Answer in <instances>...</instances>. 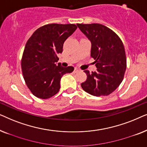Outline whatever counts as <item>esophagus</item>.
<instances>
[{
    "instance_id": "1",
    "label": "esophagus",
    "mask_w": 147,
    "mask_h": 147,
    "mask_svg": "<svg viewBox=\"0 0 147 147\" xmlns=\"http://www.w3.org/2000/svg\"><path fill=\"white\" fill-rule=\"evenodd\" d=\"M79 71H80V70L78 69V68H76V67L75 69H74V73H77V72H78Z\"/></svg>"
}]
</instances>
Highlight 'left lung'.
<instances>
[{
	"label": "left lung",
	"instance_id": "8db88e82",
	"mask_svg": "<svg viewBox=\"0 0 147 147\" xmlns=\"http://www.w3.org/2000/svg\"><path fill=\"white\" fill-rule=\"evenodd\" d=\"M77 25L91 42V57L97 67L92 73L84 71L87 80L82 83V89L94 96L109 95L119 86L126 69L123 43L113 31L101 24Z\"/></svg>",
	"mask_w": 147,
	"mask_h": 147
}]
</instances>
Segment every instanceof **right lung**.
<instances>
[{
  "label": "right lung",
  "instance_id": "1",
  "mask_svg": "<svg viewBox=\"0 0 147 147\" xmlns=\"http://www.w3.org/2000/svg\"><path fill=\"white\" fill-rule=\"evenodd\" d=\"M77 28L74 24H48L36 30L27 41L21 68L27 87L36 97L47 99L55 95L62 76L74 71L72 66L65 67L57 62L64 42Z\"/></svg>",
  "mask_w": 147,
  "mask_h": 147
}]
</instances>
